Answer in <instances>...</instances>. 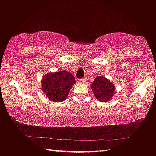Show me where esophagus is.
<instances>
[{"mask_svg": "<svg viewBox=\"0 0 156 156\" xmlns=\"http://www.w3.org/2000/svg\"><path fill=\"white\" fill-rule=\"evenodd\" d=\"M79 80H80V82H81V83H84V82H85V80H86V78H81V79H80Z\"/></svg>", "mask_w": 156, "mask_h": 156, "instance_id": "1", "label": "esophagus"}]
</instances>
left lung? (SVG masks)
Masks as SVG:
<instances>
[{"instance_id":"1","label":"left lung","mask_w":156,"mask_h":156,"mask_svg":"<svg viewBox=\"0 0 156 156\" xmlns=\"http://www.w3.org/2000/svg\"><path fill=\"white\" fill-rule=\"evenodd\" d=\"M91 89L96 98L105 102L110 101L115 91L114 84L108 78L102 76H97L95 78L91 85Z\"/></svg>"}]
</instances>
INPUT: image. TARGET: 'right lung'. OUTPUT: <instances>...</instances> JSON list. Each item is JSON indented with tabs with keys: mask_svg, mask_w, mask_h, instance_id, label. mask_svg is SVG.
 Returning <instances> with one entry per match:
<instances>
[{
	"mask_svg": "<svg viewBox=\"0 0 156 156\" xmlns=\"http://www.w3.org/2000/svg\"><path fill=\"white\" fill-rule=\"evenodd\" d=\"M75 82L74 76L67 71L49 73L42 78L43 91L49 100L62 102L67 98Z\"/></svg>",
	"mask_w": 156,
	"mask_h": 156,
	"instance_id": "right-lung-1",
	"label": "right lung"
}]
</instances>
